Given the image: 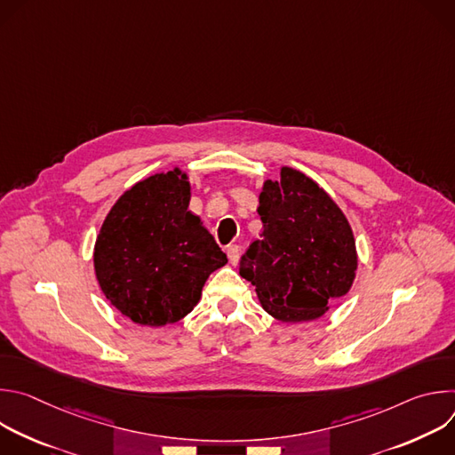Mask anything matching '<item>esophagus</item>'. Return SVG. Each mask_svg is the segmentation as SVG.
Listing matches in <instances>:
<instances>
[{"instance_id":"1","label":"esophagus","mask_w":455,"mask_h":455,"mask_svg":"<svg viewBox=\"0 0 455 455\" xmlns=\"http://www.w3.org/2000/svg\"><path fill=\"white\" fill-rule=\"evenodd\" d=\"M227 255H228L230 265H237V261H239V246L237 244H228L227 246Z\"/></svg>"}]
</instances>
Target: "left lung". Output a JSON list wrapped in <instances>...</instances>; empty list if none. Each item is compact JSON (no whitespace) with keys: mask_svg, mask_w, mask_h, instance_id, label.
I'll return each mask as SVG.
<instances>
[{"mask_svg":"<svg viewBox=\"0 0 455 455\" xmlns=\"http://www.w3.org/2000/svg\"><path fill=\"white\" fill-rule=\"evenodd\" d=\"M279 176L263 181V232L244 250L239 275L274 318L309 322L351 290L356 241L342 209L315 180L288 165Z\"/></svg>","mask_w":455,"mask_h":455,"instance_id":"1","label":"left lung"}]
</instances>
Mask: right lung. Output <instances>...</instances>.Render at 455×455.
Masks as SVG:
<instances>
[{"label": "right lung", "instance_id": "1", "mask_svg": "<svg viewBox=\"0 0 455 455\" xmlns=\"http://www.w3.org/2000/svg\"><path fill=\"white\" fill-rule=\"evenodd\" d=\"M188 204L187 172H156L120 194L97 234L99 286L140 326L181 320L200 302L209 275L228 263Z\"/></svg>", "mask_w": 455, "mask_h": 455}]
</instances>
